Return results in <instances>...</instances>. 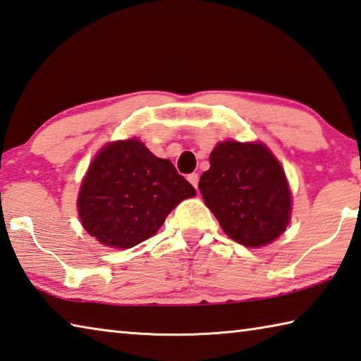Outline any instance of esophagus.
<instances>
[{"mask_svg":"<svg viewBox=\"0 0 361 361\" xmlns=\"http://www.w3.org/2000/svg\"><path fill=\"white\" fill-rule=\"evenodd\" d=\"M188 180H189V183H191V185L197 189V185H199V175L197 173H191V175H188Z\"/></svg>","mask_w":361,"mask_h":361,"instance_id":"1","label":"esophagus"}]
</instances>
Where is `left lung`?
Here are the masks:
<instances>
[{
    "label": "left lung",
    "instance_id": "8db88e82",
    "mask_svg": "<svg viewBox=\"0 0 361 361\" xmlns=\"http://www.w3.org/2000/svg\"><path fill=\"white\" fill-rule=\"evenodd\" d=\"M199 189L222 231L247 247L270 245L290 221L289 183L279 161L260 142H219Z\"/></svg>",
    "mask_w": 361,
    "mask_h": 361
}]
</instances>
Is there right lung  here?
Segmentation results:
<instances>
[{
  "label": "right lung",
  "mask_w": 361,
  "mask_h": 361,
  "mask_svg": "<svg viewBox=\"0 0 361 361\" xmlns=\"http://www.w3.org/2000/svg\"><path fill=\"white\" fill-rule=\"evenodd\" d=\"M195 189L169 159L139 139L104 147L82 181L77 209L82 226L99 243L126 249L159 231L167 214Z\"/></svg>",
  "instance_id": "obj_1"
}]
</instances>
